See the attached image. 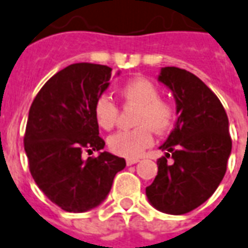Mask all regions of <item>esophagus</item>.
<instances>
[{
    "instance_id": "obj_1",
    "label": "esophagus",
    "mask_w": 248,
    "mask_h": 248,
    "mask_svg": "<svg viewBox=\"0 0 248 248\" xmlns=\"http://www.w3.org/2000/svg\"><path fill=\"white\" fill-rule=\"evenodd\" d=\"M138 158H133V160H126V164H127V166H130V165H134V164H137V162H138Z\"/></svg>"
}]
</instances>
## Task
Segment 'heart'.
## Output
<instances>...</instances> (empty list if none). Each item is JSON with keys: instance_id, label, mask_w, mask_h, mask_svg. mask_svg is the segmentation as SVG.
Here are the masks:
<instances>
[{"instance_id": "heart-1", "label": "heart", "mask_w": 248, "mask_h": 248, "mask_svg": "<svg viewBox=\"0 0 248 248\" xmlns=\"http://www.w3.org/2000/svg\"><path fill=\"white\" fill-rule=\"evenodd\" d=\"M121 96L126 105L137 107L133 130H122L108 138L112 153L126 158L140 157L145 149L153 145V134L170 127L174 111L170 103L160 98V90L145 78H134L121 87ZM94 117L102 129L111 130L118 119V107L107 95L95 100Z\"/></svg>"}]
</instances>
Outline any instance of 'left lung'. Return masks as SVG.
Returning a JSON list of instances; mask_svg holds the SVG:
<instances>
[{
  "mask_svg": "<svg viewBox=\"0 0 248 248\" xmlns=\"http://www.w3.org/2000/svg\"><path fill=\"white\" fill-rule=\"evenodd\" d=\"M157 80L172 91L177 121L160 146L165 157L157 161L146 196L161 212L183 215L207 202L226 174L232 149L228 117L217 96L188 71L164 67Z\"/></svg>",
  "mask_w": 248,
  "mask_h": 248,
  "instance_id": "8db88e82",
  "label": "left lung"
}]
</instances>
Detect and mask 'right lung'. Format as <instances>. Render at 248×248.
<instances>
[{
    "mask_svg": "<svg viewBox=\"0 0 248 248\" xmlns=\"http://www.w3.org/2000/svg\"><path fill=\"white\" fill-rule=\"evenodd\" d=\"M111 71L100 64H71L43 86L29 110L24 137L29 170L44 195L67 212L100 205L126 166L124 158L100 152L105 141L94 117L95 100L110 86ZM84 150L100 155L83 160Z\"/></svg>",
    "mask_w": 248,
    "mask_h": 248,
    "instance_id": "right-lung-1",
    "label": "right lung"
}]
</instances>
